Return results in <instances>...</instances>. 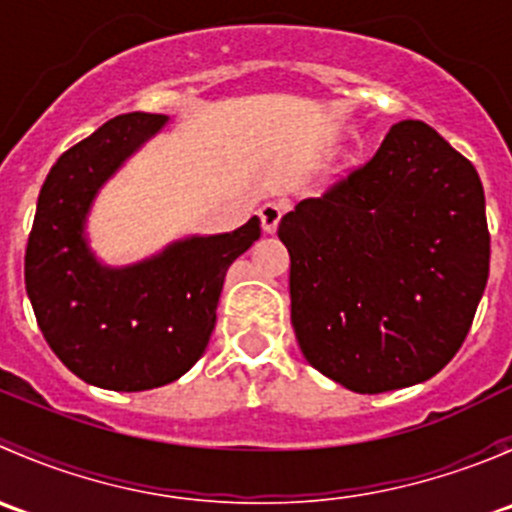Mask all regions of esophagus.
I'll use <instances>...</instances> for the list:
<instances>
[{
	"label": "esophagus",
	"mask_w": 512,
	"mask_h": 512,
	"mask_svg": "<svg viewBox=\"0 0 512 512\" xmlns=\"http://www.w3.org/2000/svg\"><path fill=\"white\" fill-rule=\"evenodd\" d=\"M282 213H285V205L282 203H265L260 208V220H262V230L265 232H275L277 225H280Z\"/></svg>",
	"instance_id": "1"
}]
</instances>
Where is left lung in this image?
Segmentation results:
<instances>
[{"instance_id":"1","label":"left lung","mask_w":512,"mask_h":512,"mask_svg":"<svg viewBox=\"0 0 512 512\" xmlns=\"http://www.w3.org/2000/svg\"><path fill=\"white\" fill-rule=\"evenodd\" d=\"M304 359L356 394L436 376L471 329L490 267L478 170L423 121L282 218Z\"/></svg>"}]
</instances>
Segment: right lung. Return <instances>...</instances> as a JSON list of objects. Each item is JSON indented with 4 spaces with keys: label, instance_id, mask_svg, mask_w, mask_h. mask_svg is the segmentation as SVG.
<instances>
[{
    "label": "right lung",
    "instance_id": "obj_1",
    "mask_svg": "<svg viewBox=\"0 0 512 512\" xmlns=\"http://www.w3.org/2000/svg\"><path fill=\"white\" fill-rule=\"evenodd\" d=\"M165 121L123 113L61 153L29 232L24 282L41 334L66 369L101 389L146 391L180 379L208 347L227 267L260 240L255 215L223 235L173 242L138 265L96 260L84 225L98 188Z\"/></svg>",
    "mask_w": 512,
    "mask_h": 512
}]
</instances>
